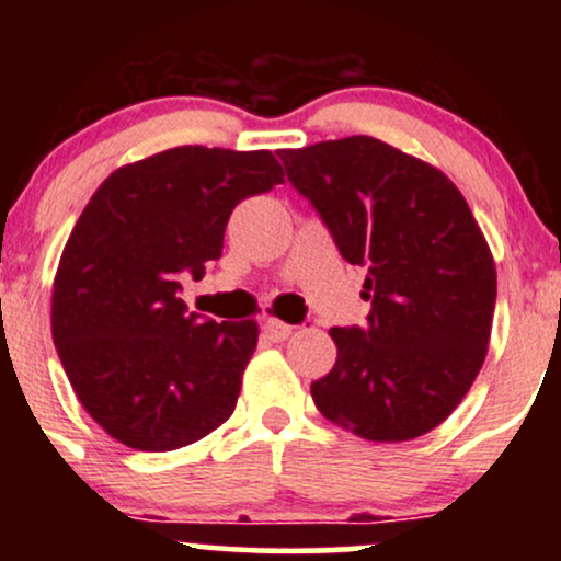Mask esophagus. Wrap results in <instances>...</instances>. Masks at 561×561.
<instances>
[{
	"label": "esophagus",
	"instance_id": "1",
	"mask_svg": "<svg viewBox=\"0 0 561 561\" xmlns=\"http://www.w3.org/2000/svg\"><path fill=\"white\" fill-rule=\"evenodd\" d=\"M263 334H266L272 343H285L289 334H293V327L285 324V321H279V319H266L263 321Z\"/></svg>",
	"mask_w": 561,
	"mask_h": 561
}]
</instances>
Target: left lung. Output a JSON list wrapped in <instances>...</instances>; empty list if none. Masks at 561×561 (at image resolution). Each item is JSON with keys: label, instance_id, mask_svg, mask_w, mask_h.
<instances>
[{"label": "left lung", "instance_id": "8db88e82", "mask_svg": "<svg viewBox=\"0 0 561 561\" xmlns=\"http://www.w3.org/2000/svg\"><path fill=\"white\" fill-rule=\"evenodd\" d=\"M287 179L366 266L364 327H334L337 362L311 385L327 420L377 443L435 430L472 388L491 340L495 263L443 171L375 137L279 150Z\"/></svg>", "mask_w": 561, "mask_h": 561}]
</instances>
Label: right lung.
I'll return each mask as SVG.
<instances>
[{
	"label": "right lung",
	"instance_id": "obj_1",
	"mask_svg": "<svg viewBox=\"0 0 561 561\" xmlns=\"http://www.w3.org/2000/svg\"><path fill=\"white\" fill-rule=\"evenodd\" d=\"M282 182L268 150L186 145L113 171L83 208L57 266L53 340L83 409L124 446H190L234 411L259 324L190 313L179 279H203L237 203Z\"/></svg>",
	"mask_w": 561,
	"mask_h": 561
}]
</instances>
